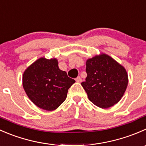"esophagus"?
<instances>
[{
  "label": "esophagus",
  "instance_id": "34e87169",
  "mask_svg": "<svg viewBox=\"0 0 146 146\" xmlns=\"http://www.w3.org/2000/svg\"><path fill=\"white\" fill-rule=\"evenodd\" d=\"M75 80H76V82L79 83V82H82V78H81L80 76H77V77L76 78V79H75Z\"/></svg>",
  "mask_w": 146,
  "mask_h": 146
}]
</instances>
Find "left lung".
<instances>
[{"instance_id":"8db88e82","label":"left lung","mask_w":146,"mask_h":146,"mask_svg":"<svg viewBox=\"0 0 146 146\" xmlns=\"http://www.w3.org/2000/svg\"><path fill=\"white\" fill-rule=\"evenodd\" d=\"M87 76L81 84L89 100L102 109L117 104L128 86L125 69L106 54L88 59L86 62Z\"/></svg>"}]
</instances>
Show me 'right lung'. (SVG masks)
I'll list each match as a JSON object with an SVG mask.
<instances>
[{"label": "right lung", "instance_id": "right-lung-1", "mask_svg": "<svg viewBox=\"0 0 146 146\" xmlns=\"http://www.w3.org/2000/svg\"><path fill=\"white\" fill-rule=\"evenodd\" d=\"M74 82L59 68L56 58L38 59L23 75V86L29 99L46 111L57 109L65 101L68 89Z\"/></svg>", "mask_w": 146, "mask_h": 146}]
</instances>
